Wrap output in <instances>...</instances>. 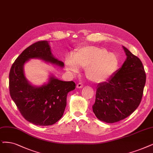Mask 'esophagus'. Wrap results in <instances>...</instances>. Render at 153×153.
<instances>
[{
  "label": "esophagus",
  "mask_w": 153,
  "mask_h": 153,
  "mask_svg": "<svg viewBox=\"0 0 153 153\" xmlns=\"http://www.w3.org/2000/svg\"><path fill=\"white\" fill-rule=\"evenodd\" d=\"M76 87L78 88H82L83 87V84L82 83H78L76 85Z\"/></svg>",
  "instance_id": "esophagus-1"
}]
</instances>
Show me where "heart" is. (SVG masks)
<instances>
[{"label": "heart", "mask_w": 153, "mask_h": 153, "mask_svg": "<svg viewBox=\"0 0 153 153\" xmlns=\"http://www.w3.org/2000/svg\"><path fill=\"white\" fill-rule=\"evenodd\" d=\"M66 68L73 72L78 68H85V75L90 81L100 83L106 81L117 70L119 59L105 48L88 46L80 49L73 58L66 60Z\"/></svg>", "instance_id": "1"}]
</instances>
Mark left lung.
Listing matches in <instances>:
<instances>
[{
	"label": "left lung",
	"instance_id": "1",
	"mask_svg": "<svg viewBox=\"0 0 153 153\" xmlns=\"http://www.w3.org/2000/svg\"><path fill=\"white\" fill-rule=\"evenodd\" d=\"M127 58L107 82L98 85L93 112L100 120L114 123L129 116L141 101L146 76L140 59L123 46Z\"/></svg>",
	"mask_w": 153,
	"mask_h": 153
}]
</instances>
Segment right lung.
<instances>
[{"mask_svg":"<svg viewBox=\"0 0 153 153\" xmlns=\"http://www.w3.org/2000/svg\"><path fill=\"white\" fill-rule=\"evenodd\" d=\"M31 58H39L63 67L54 58L47 41L35 42L24 50L12 65L9 73L10 95L24 118L38 126H51L63 115L67 94L75 90L74 82H64L51 76L48 83L35 87L27 80L24 65Z\"/></svg>","mask_w":153,"mask_h":153,"instance_id":"right-lung-1","label":"right lung"}]
</instances>
